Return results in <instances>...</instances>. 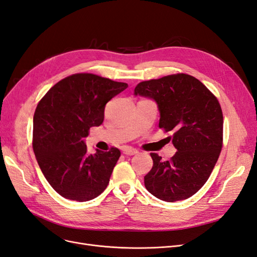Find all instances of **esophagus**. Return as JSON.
<instances>
[{
  "label": "esophagus",
  "mask_w": 257,
  "mask_h": 257,
  "mask_svg": "<svg viewBox=\"0 0 257 257\" xmlns=\"http://www.w3.org/2000/svg\"><path fill=\"white\" fill-rule=\"evenodd\" d=\"M122 151L124 154H126V155H134V154L138 153V150L135 149V148H132V147H124Z\"/></svg>",
  "instance_id": "34e87169"
}]
</instances>
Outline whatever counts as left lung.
<instances>
[{
	"instance_id": "left-lung-1",
	"label": "left lung",
	"mask_w": 257,
	"mask_h": 257,
	"mask_svg": "<svg viewBox=\"0 0 257 257\" xmlns=\"http://www.w3.org/2000/svg\"><path fill=\"white\" fill-rule=\"evenodd\" d=\"M153 98L160 110L159 127L172 139L176 154L162 161L150 153L151 170L145 186L159 199L174 203L193 196L207 182L223 147V112L206 85L188 74L139 82L135 95Z\"/></svg>"
}]
</instances>
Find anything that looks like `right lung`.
Masks as SVG:
<instances>
[{
	"label": "right lung",
	"mask_w": 257,
	"mask_h": 257,
	"mask_svg": "<svg viewBox=\"0 0 257 257\" xmlns=\"http://www.w3.org/2000/svg\"><path fill=\"white\" fill-rule=\"evenodd\" d=\"M128 87L90 73L57 82L38 103L33 118V150L53 190L66 199L87 201L109 183L118 148L89 154L83 138L104 121L105 105Z\"/></svg>",
	"instance_id": "1"
}]
</instances>
